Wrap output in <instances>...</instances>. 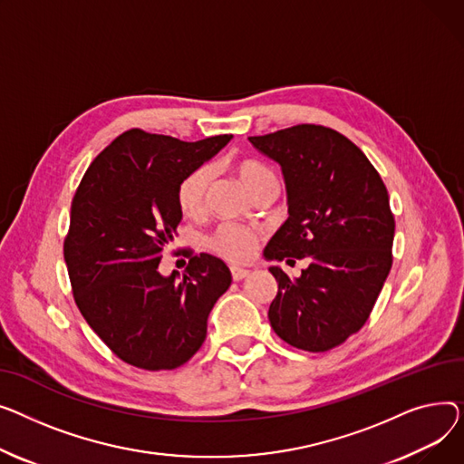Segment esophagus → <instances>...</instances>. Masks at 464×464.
Returning <instances> with one entry per match:
<instances>
[{"label":"esophagus","mask_w":464,"mask_h":464,"mask_svg":"<svg viewBox=\"0 0 464 464\" xmlns=\"http://www.w3.org/2000/svg\"><path fill=\"white\" fill-rule=\"evenodd\" d=\"M230 271H232V279L234 281H241V279H245V277H247L249 274H251V271L249 269H243V267H230Z\"/></svg>","instance_id":"esophagus-1"}]
</instances>
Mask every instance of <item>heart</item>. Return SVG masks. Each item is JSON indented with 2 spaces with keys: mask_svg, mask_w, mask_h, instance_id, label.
Returning a JSON list of instances; mask_svg holds the SVG:
<instances>
[{
  "mask_svg": "<svg viewBox=\"0 0 464 464\" xmlns=\"http://www.w3.org/2000/svg\"><path fill=\"white\" fill-rule=\"evenodd\" d=\"M237 174L251 195L262 185L277 181L276 174L256 160H243L237 167ZM211 178L213 169L209 165H200L190 170L187 176H183L176 190V198L179 209L185 215H198L204 211ZM256 243L258 236L251 228L227 223L215 230L209 239V247L232 262H245L255 255Z\"/></svg>",
  "mask_w": 464,
  "mask_h": 464,
  "instance_id": "1",
  "label": "heart"
}]
</instances>
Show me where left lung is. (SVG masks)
Wrapping results in <instances>:
<instances>
[{"label": "left lung", "instance_id": "obj_1", "mask_svg": "<svg viewBox=\"0 0 464 464\" xmlns=\"http://www.w3.org/2000/svg\"><path fill=\"white\" fill-rule=\"evenodd\" d=\"M249 142L279 162L288 198V219L264 256L309 260L297 279L269 267L279 285L271 328L299 350L335 348L362 330L392 269L388 188L365 153L334 129L304 123Z\"/></svg>", "mask_w": 464, "mask_h": 464}]
</instances>
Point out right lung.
<instances>
[{
  "label": "right lung",
  "mask_w": 464,
  "mask_h": 464,
  "mask_svg": "<svg viewBox=\"0 0 464 464\" xmlns=\"http://www.w3.org/2000/svg\"><path fill=\"white\" fill-rule=\"evenodd\" d=\"M230 139L183 142L130 129L95 157L76 188L63 243L74 302L129 365L162 371L188 362L232 283L227 264L208 253L190 256L183 279L159 274L181 221L179 181Z\"/></svg>",
  "instance_id": "obj_1"
}]
</instances>
